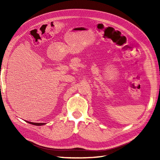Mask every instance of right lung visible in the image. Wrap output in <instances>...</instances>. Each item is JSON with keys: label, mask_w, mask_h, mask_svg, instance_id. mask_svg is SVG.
Wrapping results in <instances>:
<instances>
[{"label": "right lung", "mask_w": 160, "mask_h": 160, "mask_svg": "<svg viewBox=\"0 0 160 160\" xmlns=\"http://www.w3.org/2000/svg\"><path fill=\"white\" fill-rule=\"evenodd\" d=\"M27 123L32 124V125H38V126H39V125H45V123H32V122H27Z\"/></svg>", "instance_id": "add662e5"}]
</instances>
